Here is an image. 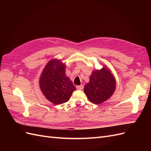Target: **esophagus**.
<instances>
[{
	"label": "esophagus",
	"instance_id": "1",
	"mask_svg": "<svg viewBox=\"0 0 151 151\" xmlns=\"http://www.w3.org/2000/svg\"><path fill=\"white\" fill-rule=\"evenodd\" d=\"M76 88H77V89H78V90H83L84 88V86L83 84L80 85V86H77Z\"/></svg>",
	"mask_w": 151,
	"mask_h": 151
}]
</instances>
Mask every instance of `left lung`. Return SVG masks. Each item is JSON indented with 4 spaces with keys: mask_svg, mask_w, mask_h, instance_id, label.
Listing matches in <instances>:
<instances>
[{
    "mask_svg": "<svg viewBox=\"0 0 151 151\" xmlns=\"http://www.w3.org/2000/svg\"><path fill=\"white\" fill-rule=\"evenodd\" d=\"M116 88V79L111 71L103 65L101 69L91 73L89 82L84 88V93L89 101L94 104H101L111 98Z\"/></svg>",
    "mask_w": 151,
    "mask_h": 151,
    "instance_id": "obj_1",
    "label": "left lung"
}]
</instances>
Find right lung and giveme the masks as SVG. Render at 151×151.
<instances>
[{"instance_id": "obj_1", "label": "right lung", "mask_w": 151, "mask_h": 151, "mask_svg": "<svg viewBox=\"0 0 151 151\" xmlns=\"http://www.w3.org/2000/svg\"><path fill=\"white\" fill-rule=\"evenodd\" d=\"M66 65L62 61L53 58L45 65L41 74L39 84L45 97L54 104L66 103L76 90L65 74Z\"/></svg>"}]
</instances>
